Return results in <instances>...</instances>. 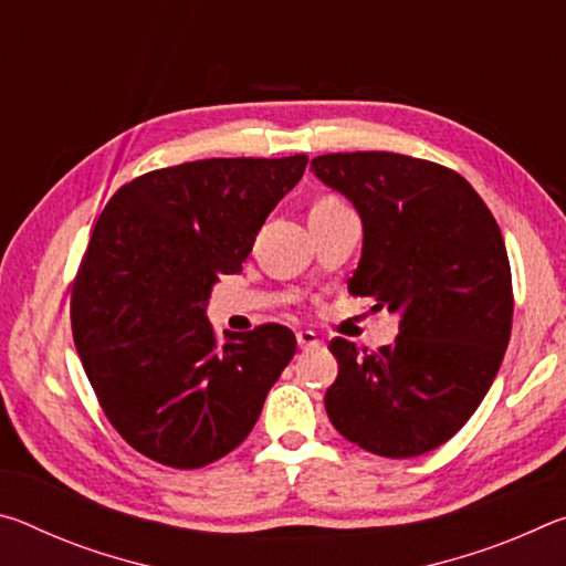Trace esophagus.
<instances>
[{"mask_svg": "<svg viewBox=\"0 0 566 566\" xmlns=\"http://www.w3.org/2000/svg\"><path fill=\"white\" fill-rule=\"evenodd\" d=\"M296 344H300V349H317L322 339L312 329H302L296 332Z\"/></svg>", "mask_w": 566, "mask_h": 566, "instance_id": "34e87169", "label": "esophagus"}]
</instances>
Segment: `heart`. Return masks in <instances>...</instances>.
Segmentation results:
<instances>
[{
    "instance_id": "1",
    "label": "heart",
    "mask_w": 566,
    "mask_h": 566,
    "mask_svg": "<svg viewBox=\"0 0 566 566\" xmlns=\"http://www.w3.org/2000/svg\"><path fill=\"white\" fill-rule=\"evenodd\" d=\"M339 207H344L342 199H337V197H322V199H317V202H314L312 212H329V209H339Z\"/></svg>"
}]
</instances>
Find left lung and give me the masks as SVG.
<instances>
[{"label":"left lung","mask_w":566,"mask_h":566,"mask_svg":"<svg viewBox=\"0 0 566 566\" xmlns=\"http://www.w3.org/2000/svg\"><path fill=\"white\" fill-rule=\"evenodd\" d=\"M312 169L361 217L349 294L401 314L387 347L329 342L339 364L324 395L329 421L371 454L432 452L482 405L510 344L514 294L500 224L472 185L437 161L347 151L314 157Z\"/></svg>","instance_id":"left-lung-1"}]
</instances>
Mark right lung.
Masks as SVG:
<instances>
[{
	"mask_svg": "<svg viewBox=\"0 0 566 566\" xmlns=\"http://www.w3.org/2000/svg\"><path fill=\"white\" fill-rule=\"evenodd\" d=\"M306 161H185L127 181L99 214L72 284V334L102 411L139 454L199 469L252 432L296 339L270 322L219 342L205 306Z\"/></svg>",
	"mask_w": 566,
	"mask_h": 566,
	"instance_id": "1",
	"label": "right lung"
}]
</instances>
